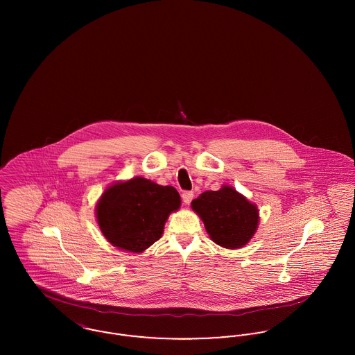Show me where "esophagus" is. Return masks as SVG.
<instances>
[{
	"label": "esophagus",
	"mask_w": 355,
	"mask_h": 355,
	"mask_svg": "<svg viewBox=\"0 0 355 355\" xmlns=\"http://www.w3.org/2000/svg\"><path fill=\"white\" fill-rule=\"evenodd\" d=\"M193 197H194L193 191H184V193H182V201L185 202V205H189V203L191 202Z\"/></svg>",
	"instance_id": "1"
}]
</instances>
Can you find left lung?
<instances>
[{
    "label": "left lung",
    "instance_id": "left-lung-1",
    "mask_svg": "<svg viewBox=\"0 0 355 355\" xmlns=\"http://www.w3.org/2000/svg\"><path fill=\"white\" fill-rule=\"evenodd\" d=\"M191 209L203 220L210 238L225 249L243 248L253 238L259 222L257 206L232 186L205 191L193 200Z\"/></svg>",
    "mask_w": 355,
    "mask_h": 355
}]
</instances>
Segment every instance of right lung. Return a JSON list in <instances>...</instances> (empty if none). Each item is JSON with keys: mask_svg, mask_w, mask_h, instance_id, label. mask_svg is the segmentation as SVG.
I'll list each match as a JSON object with an SVG mask.
<instances>
[{"mask_svg": "<svg viewBox=\"0 0 355 355\" xmlns=\"http://www.w3.org/2000/svg\"><path fill=\"white\" fill-rule=\"evenodd\" d=\"M181 206L173 186H161L144 177L109 186L96 206L102 234L121 250L142 253L158 241L170 213Z\"/></svg>", "mask_w": 355, "mask_h": 355, "instance_id": "add662e5", "label": "right lung"}]
</instances>
